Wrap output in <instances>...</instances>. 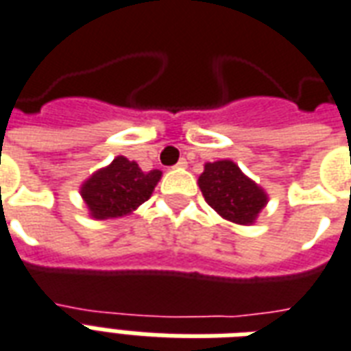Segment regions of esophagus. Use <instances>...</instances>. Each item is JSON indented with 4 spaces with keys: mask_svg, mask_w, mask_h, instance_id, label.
Segmentation results:
<instances>
[{
    "mask_svg": "<svg viewBox=\"0 0 351 351\" xmlns=\"http://www.w3.org/2000/svg\"><path fill=\"white\" fill-rule=\"evenodd\" d=\"M186 165H189V162H186V159H179V162L176 165V168H186Z\"/></svg>",
    "mask_w": 351,
    "mask_h": 351,
    "instance_id": "obj_1",
    "label": "esophagus"
}]
</instances>
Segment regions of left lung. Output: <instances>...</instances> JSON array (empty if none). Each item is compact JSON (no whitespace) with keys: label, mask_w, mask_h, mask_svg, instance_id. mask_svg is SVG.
<instances>
[{"label":"left lung","mask_w":351,"mask_h":351,"mask_svg":"<svg viewBox=\"0 0 351 351\" xmlns=\"http://www.w3.org/2000/svg\"><path fill=\"white\" fill-rule=\"evenodd\" d=\"M197 183L205 202L235 223H252L266 204L265 192L231 160L207 162Z\"/></svg>","instance_id":"1"}]
</instances>
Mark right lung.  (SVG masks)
Returning <instances> with one entry per match:
<instances>
[{
	"mask_svg": "<svg viewBox=\"0 0 351 351\" xmlns=\"http://www.w3.org/2000/svg\"><path fill=\"white\" fill-rule=\"evenodd\" d=\"M159 179V170L142 172L133 160L116 157L81 186V196L94 218H116L147 202Z\"/></svg>",
	"mask_w": 351,
	"mask_h": 351,
	"instance_id": "add662e5",
	"label": "right lung"
}]
</instances>
